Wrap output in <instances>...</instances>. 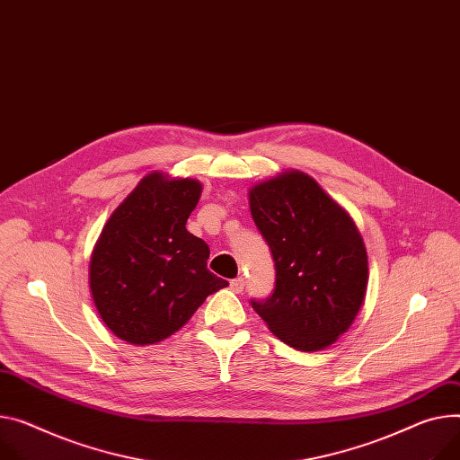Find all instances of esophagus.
<instances>
[{
    "label": "esophagus",
    "mask_w": 460,
    "mask_h": 460,
    "mask_svg": "<svg viewBox=\"0 0 460 460\" xmlns=\"http://www.w3.org/2000/svg\"><path fill=\"white\" fill-rule=\"evenodd\" d=\"M230 289H232L234 293H237V295H239V293L244 289V278L241 276V278L232 279V281H230Z\"/></svg>",
    "instance_id": "1"
}]
</instances>
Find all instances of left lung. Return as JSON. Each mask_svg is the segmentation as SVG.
Instances as JSON below:
<instances>
[{"label": "left lung", "mask_w": 460, "mask_h": 460, "mask_svg": "<svg viewBox=\"0 0 460 460\" xmlns=\"http://www.w3.org/2000/svg\"><path fill=\"white\" fill-rule=\"evenodd\" d=\"M249 204L276 267L274 293L252 300L254 311L296 349L332 346L356 321L368 286L367 246L356 223L298 169L256 182Z\"/></svg>", "instance_id": "obj_1"}]
</instances>
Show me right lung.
<instances>
[{
    "mask_svg": "<svg viewBox=\"0 0 460 460\" xmlns=\"http://www.w3.org/2000/svg\"><path fill=\"white\" fill-rule=\"evenodd\" d=\"M200 193L195 179L153 171L104 223L90 258V291L116 337L156 344L228 286L208 270V244L186 230Z\"/></svg>",
    "mask_w": 460,
    "mask_h": 460,
    "instance_id": "1",
    "label": "right lung"
}]
</instances>
